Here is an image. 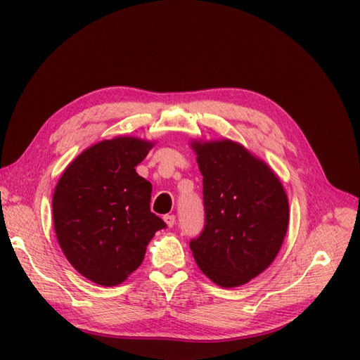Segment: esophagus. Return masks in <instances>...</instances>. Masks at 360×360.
<instances>
[{"label": "esophagus", "mask_w": 360, "mask_h": 360, "mask_svg": "<svg viewBox=\"0 0 360 360\" xmlns=\"http://www.w3.org/2000/svg\"><path fill=\"white\" fill-rule=\"evenodd\" d=\"M163 220H165V223L167 224V228H172V226L175 224V216H174V214H166V216L163 217Z\"/></svg>", "instance_id": "esophagus-1"}]
</instances>
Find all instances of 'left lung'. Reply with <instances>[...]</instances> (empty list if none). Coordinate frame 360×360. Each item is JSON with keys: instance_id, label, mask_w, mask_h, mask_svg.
Returning a JSON list of instances; mask_svg holds the SVG:
<instances>
[{"instance_id": "left-lung-1", "label": "left lung", "mask_w": 360, "mask_h": 360, "mask_svg": "<svg viewBox=\"0 0 360 360\" xmlns=\"http://www.w3.org/2000/svg\"><path fill=\"white\" fill-rule=\"evenodd\" d=\"M202 175L204 231L190 247L200 270L220 288H238L277 257L289 201L273 169L229 139L193 140Z\"/></svg>"}]
</instances>
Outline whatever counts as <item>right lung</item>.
<instances>
[{"label":"right lung","instance_id":"right-lung-1","mask_svg":"<svg viewBox=\"0 0 360 360\" xmlns=\"http://www.w3.org/2000/svg\"><path fill=\"white\" fill-rule=\"evenodd\" d=\"M153 146L125 136L99 141L65 167L55 186L56 239L71 266L96 285H121L166 228L150 212L151 184L136 172Z\"/></svg>","mask_w":360,"mask_h":360}]
</instances>
